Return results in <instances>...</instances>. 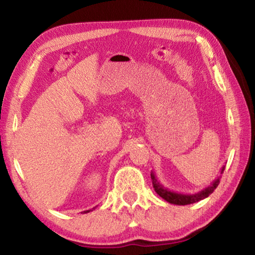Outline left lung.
<instances>
[{"instance_id": "left-lung-1", "label": "left lung", "mask_w": 255, "mask_h": 255, "mask_svg": "<svg viewBox=\"0 0 255 255\" xmlns=\"http://www.w3.org/2000/svg\"><path fill=\"white\" fill-rule=\"evenodd\" d=\"M225 170V166L222 167L221 170V174ZM150 178H152V182H153V188L155 190V192L157 193L159 197H162L164 200H166L167 202L173 205H179V206H184V205H190V204H195V202L200 201L205 198L208 197L209 195L214 192V190L218 187L219 184V180H221V176H217L213 182H211L208 187H206L205 189H202L201 191L197 192V193H180V192H175V191H171L167 188L164 187L163 184L159 183V181L157 180L156 175L154 174V172L152 171L150 173Z\"/></svg>"}]
</instances>
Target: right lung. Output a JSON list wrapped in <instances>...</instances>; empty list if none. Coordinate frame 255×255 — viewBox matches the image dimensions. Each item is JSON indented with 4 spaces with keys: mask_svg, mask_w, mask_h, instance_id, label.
<instances>
[{
    "mask_svg": "<svg viewBox=\"0 0 255 255\" xmlns=\"http://www.w3.org/2000/svg\"><path fill=\"white\" fill-rule=\"evenodd\" d=\"M93 209H94V208H93ZM91 210H92V209H90V210H84L83 213H84V214H86V213H90V211H91Z\"/></svg>",
    "mask_w": 255,
    "mask_h": 255,
    "instance_id": "obj_1",
    "label": "right lung"
}]
</instances>
